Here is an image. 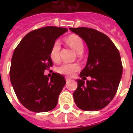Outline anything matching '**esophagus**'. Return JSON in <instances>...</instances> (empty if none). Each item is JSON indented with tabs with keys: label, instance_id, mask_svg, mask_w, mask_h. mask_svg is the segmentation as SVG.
Returning <instances> with one entry per match:
<instances>
[{
	"label": "esophagus",
	"instance_id": "1",
	"mask_svg": "<svg viewBox=\"0 0 133 133\" xmlns=\"http://www.w3.org/2000/svg\"><path fill=\"white\" fill-rule=\"evenodd\" d=\"M71 80V78H68V77H65V81H69Z\"/></svg>",
	"mask_w": 133,
	"mask_h": 133
}]
</instances>
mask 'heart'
Wrapping results in <instances>:
<instances>
[{
    "instance_id": "b5f03b06",
    "label": "heart",
    "mask_w": 133,
    "mask_h": 133,
    "mask_svg": "<svg viewBox=\"0 0 133 133\" xmlns=\"http://www.w3.org/2000/svg\"><path fill=\"white\" fill-rule=\"evenodd\" d=\"M65 43L69 47L75 50L78 54L81 55L84 50L83 41L81 37L77 35H70L65 38ZM61 43L60 42L56 41L52 44L51 49L50 51V57L52 61L58 63L60 61V54H61ZM80 69V67L77 64H68L64 63L58 68V71L61 74L71 76L74 74V72L78 71Z\"/></svg>"
}]
</instances>
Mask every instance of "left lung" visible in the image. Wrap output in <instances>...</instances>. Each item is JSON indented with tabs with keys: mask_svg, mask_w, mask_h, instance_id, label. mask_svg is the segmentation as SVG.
<instances>
[{
	"mask_svg": "<svg viewBox=\"0 0 133 133\" xmlns=\"http://www.w3.org/2000/svg\"><path fill=\"white\" fill-rule=\"evenodd\" d=\"M86 43L88 58L80 76L92 79L85 84L77 80L78 88L73 92L76 105L83 110L97 111L110 103L119 86L123 65L120 52L114 43L104 33L89 28H70Z\"/></svg>",
	"mask_w": 133,
	"mask_h": 133,
	"instance_id": "obj_1",
	"label": "left lung"
}]
</instances>
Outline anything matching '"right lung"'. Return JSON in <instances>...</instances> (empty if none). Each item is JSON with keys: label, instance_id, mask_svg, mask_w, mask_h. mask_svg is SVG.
Returning a JSON list of instances; mask_svg holds the SVG:
<instances>
[{"label": "right lung", "instance_id": "obj_1", "mask_svg": "<svg viewBox=\"0 0 133 133\" xmlns=\"http://www.w3.org/2000/svg\"><path fill=\"white\" fill-rule=\"evenodd\" d=\"M67 28L47 26L34 30L23 38L13 52L10 78L17 98L25 108L35 112L51 110L65 84L62 75L44 71L52 67L50 51L55 40Z\"/></svg>", "mask_w": 133, "mask_h": 133}]
</instances>
